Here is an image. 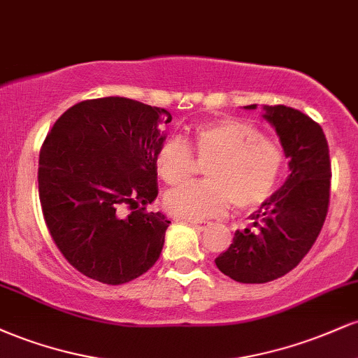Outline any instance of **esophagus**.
Returning <instances> with one entry per match:
<instances>
[{"label": "esophagus", "mask_w": 358, "mask_h": 358, "mask_svg": "<svg viewBox=\"0 0 358 358\" xmlns=\"http://www.w3.org/2000/svg\"><path fill=\"white\" fill-rule=\"evenodd\" d=\"M190 225L192 227H195L196 231H205V229L208 227V222H199V220H190Z\"/></svg>", "instance_id": "esophagus-1"}]
</instances>
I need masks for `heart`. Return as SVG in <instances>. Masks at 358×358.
I'll list each match as a JSON object with an SVG mask.
<instances>
[{
	"label": "heart",
	"instance_id": "b5f03b06",
	"mask_svg": "<svg viewBox=\"0 0 358 358\" xmlns=\"http://www.w3.org/2000/svg\"><path fill=\"white\" fill-rule=\"evenodd\" d=\"M192 148L205 165V182L168 192L165 205L173 215L205 220L220 215L229 205L252 210L276 190L285 166V153L273 139L262 136L250 122L220 117L193 127ZM182 136H170L156 153L158 175L170 185L187 182L195 159Z\"/></svg>",
	"mask_w": 358,
	"mask_h": 358
}]
</instances>
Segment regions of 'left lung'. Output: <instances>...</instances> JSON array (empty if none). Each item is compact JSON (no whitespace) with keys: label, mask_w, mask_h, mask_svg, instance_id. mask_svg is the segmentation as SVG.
<instances>
[{"label":"left lung","mask_w":358,"mask_h":358,"mask_svg":"<svg viewBox=\"0 0 358 358\" xmlns=\"http://www.w3.org/2000/svg\"><path fill=\"white\" fill-rule=\"evenodd\" d=\"M264 110L291 173L250 215L252 231H237L231 248L215 259L225 276L248 285L274 281L296 268L322 231L330 203V151L322 126L282 104L264 106Z\"/></svg>","instance_id":"obj_1"}]
</instances>
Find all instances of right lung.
Returning a JSON list of instances; mask_svg holds the SVG:
<instances>
[{
	"label": "right lung",
	"mask_w": 358,
	"mask_h": 358,
	"mask_svg": "<svg viewBox=\"0 0 358 358\" xmlns=\"http://www.w3.org/2000/svg\"><path fill=\"white\" fill-rule=\"evenodd\" d=\"M166 109L126 97L82 101L57 119L38 159V195L53 242L79 273L122 285L158 261L170 220L158 195L156 153ZM129 206L127 217L120 208Z\"/></svg>",
	"instance_id": "1"
}]
</instances>
